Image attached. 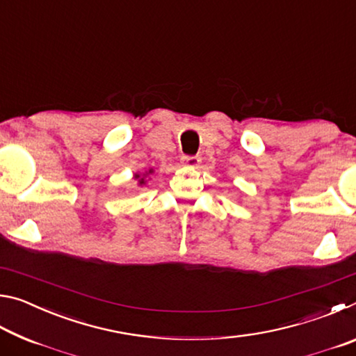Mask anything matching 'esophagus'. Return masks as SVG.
<instances>
[{
  "mask_svg": "<svg viewBox=\"0 0 356 356\" xmlns=\"http://www.w3.org/2000/svg\"><path fill=\"white\" fill-rule=\"evenodd\" d=\"M180 163H182L184 166L195 168L201 163V159L197 155H184L182 159H180Z\"/></svg>",
  "mask_w": 356,
  "mask_h": 356,
  "instance_id": "1",
  "label": "esophagus"
}]
</instances>
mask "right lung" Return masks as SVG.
I'll return each instance as SVG.
<instances>
[{"label":"right lung","instance_id":"right-lung-1","mask_svg":"<svg viewBox=\"0 0 356 356\" xmlns=\"http://www.w3.org/2000/svg\"><path fill=\"white\" fill-rule=\"evenodd\" d=\"M138 177H140V176H136V179H138ZM140 184H141V185L144 184V179H140Z\"/></svg>","mask_w":356,"mask_h":356}]
</instances>
